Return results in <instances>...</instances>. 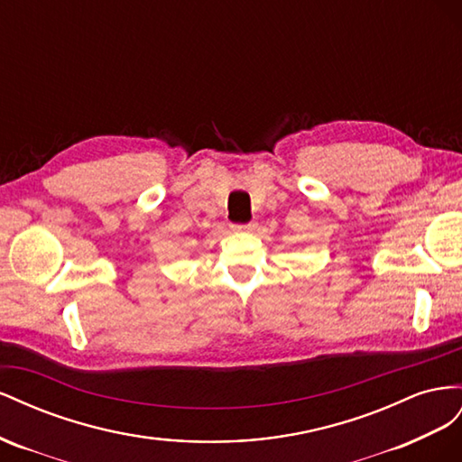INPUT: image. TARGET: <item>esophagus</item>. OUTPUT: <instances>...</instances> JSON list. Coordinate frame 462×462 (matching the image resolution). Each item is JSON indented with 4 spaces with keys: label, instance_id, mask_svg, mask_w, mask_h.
<instances>
[{
    "label": "esophagus",
    "instance_id": "obj_1",
    "mask_svg": "<svg viewBox=\"0 0 462 462\" xmlns=\"http://www.w3.org/2000/svg\"><path fill=\"white\" fill-rule=\"evenodd\" d=\"M232 232H240V234H244V232H254L255 228H257V224L255 222H247V224H232Z\"/></svg>",
    "mask_w": 462,
    "mask_h": 462
}]
</instances>
